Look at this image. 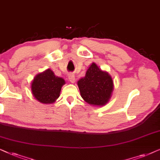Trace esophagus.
Returning <instances> with one entry per match:
<instances>
[{
	"label": "esophagus",
	"mask_w": 160,
	"mask_h": 160,
	"mask_svg": "<svg viewBox=\"0 0 160 160\" xmlns=\"http://www.w3.org/2000/svg\"><path fill=\"white\" fill-rule=\"evenodd\" d=\"M68 78H69V80L71 82H74L75 81V77H74V74H68Z\"/></svg>",
	"instance_id": "34e87169"
}]
</instances>
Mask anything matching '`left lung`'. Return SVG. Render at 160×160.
Wrapping results in <instances>:
<instances>
[{"label": "left lung", "mask_w": 160, "mask_h": 160, "mask_svg": "<svg viewBox=\"0 0 160 160\" xmlns=\"http://www.w3.org/2000/svg\"><path fill=\"white\" fill-rule=\"evenodd\" d=\"M80 95L88 104L102 106L109 101L113 89V82L108 72L102 71L93 63L86 76L78 82Z\"/></svg>", "instance_id": "8db88e82"}]
</instances>
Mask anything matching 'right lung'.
Wrapping results in <instances>:
<instances>
[{"mask_svg":"<svg viewBox=\"0 0 160 160\" xmlns=\"http://www.w3.org/2000/svg\"><path fill=\"white\" fill-rule=\"evenodd\" d=\"M64 80L55 76L50 69L39 74L34 78L31 85L33 97L44 104H50L59 97Z\"/></svg>","mask_w":160,"mask_h":160,"instance_id":"add662e5","label":"right lung"}]
</instances>
